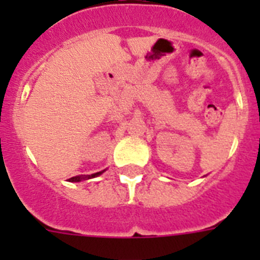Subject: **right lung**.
<instances>
[{
	"label": "right lung",
	"mask_w": 260,
	"mask_h": 260,
	"mask_svg": "<svg viewBox=\"0 0 260 260\" xmlns=\"http://www.w3.org/2000/svg\"><path fill=\"white\" fill-rule=\"evenodd\" d=\"M102 173H103V172H98V173H95V174H91V176H88V177H87V178H93V177H98L99 174H102ZM84 178H86V177L75 176V177H71V178H69V181H70V182H79V181L84 180Z\"/></svg>",
	"instance_id": "right-lung-1"
}]
</instances>
